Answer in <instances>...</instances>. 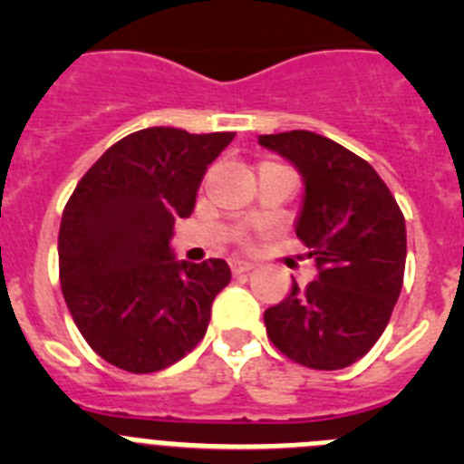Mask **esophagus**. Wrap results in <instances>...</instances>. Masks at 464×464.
<instances>
[{
	"label": "esophagus",
	"instance_id": "esophagus-1",
	"mask_svg": "<svg viewBox=\"0 0 464 464\" xmlns=\"http://www.w3.org/2000/svg\"><path fill=\"white\" fill-rule=\"evenodd\" d=\"M229 267H232V274H246V272H251L256 265H253V262H246V260H232L229 262Z\"/></svg>",
	"mask_w": 464,
	"mask_h": 464
}]
</instances>
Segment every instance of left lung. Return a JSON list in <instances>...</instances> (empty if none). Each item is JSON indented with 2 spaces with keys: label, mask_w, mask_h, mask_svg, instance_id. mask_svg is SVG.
Listing matches in <instances>:
<instances>
[{
  "label": "left lung",
  "mask_w": 464,
  "mask_h": 464,
  "mask_svg": "<svg viewBox=\"0 0 464 464\" xmlns=\"http://www.w3.org/2000/svg\"><path fill=\"white\" fill-rule=\"evenodd\" d=\"M260 146L304 179L297 239L318 276L265 311L274 346L311 370H343L383 334L400 297L407 227L395 197L367 160L306 130L262 134Z\"/></svg>",
  "instance_id": "left-lung-1"
}]
</instances>
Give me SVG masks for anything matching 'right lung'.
<instances>
[{"mask_svg": "<svg viewBox=\"0 0 464 464\" xmlns=\"http://www.w3.org/2000/svg\"><path fill=\"white\" fill-rule=\"evenodd\" d=\"M232 139L139 130L113 143L69 197L57 237L64 302L90 348L118 370H165L207 334L213 299L232 278L227 262H179L169 241Z\"/></svg>", "mask_w": 464, "mask_h": 464, "instance_id": "1", "label": "right lung"}]
</instances>
